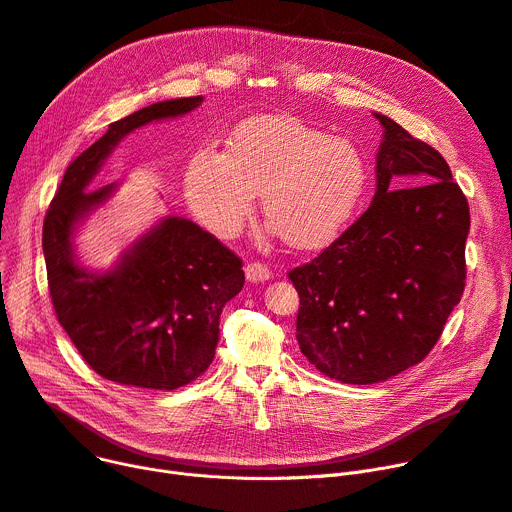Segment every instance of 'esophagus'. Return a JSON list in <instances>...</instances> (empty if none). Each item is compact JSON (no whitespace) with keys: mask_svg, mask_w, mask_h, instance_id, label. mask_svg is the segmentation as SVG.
Wrapping results in <instances>:
<instances>
[{"mask_svg":"<svg viewBox=\"0 0 512 512\" xmlns=\"http://www.w3.org/2000/svg\"><path fill=\"white\" fill-rule=\"evenodd\" d=\"M245 276H247L249 282H265V280L272 278V272H270V267H267L265 263L253 261V263L245 265Z\"/></svg>","mask_w":512,"mask_h":512,"instance_id":"34e87169","label":"esophagus"}]
</instances>
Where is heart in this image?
I'll list each match as a JSON object with an SVG mask.
<instances>
[{
    "mask_svg": "<svg viewBox=\"0 0 512 512\" xmlns=\"http://www.w3.org/2000/svg\"><path fill=\"white\" fill-rule=\"evenodd\" d=\"M365 186L367 164L353 141L290 116L238 124L224 153H195L184 174L188 205L215 236L234 238L261 193L267 222L294 249L332 242L353 220Z\"/></svg>",
    "mask_w": 512,
    "mask_h": 512,
    "instance_id": "1",
    "label": "heart"
}]
</instances>
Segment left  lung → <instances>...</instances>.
<instances>
[{
	"mask_svg": "<svg viewBox=\"0 0 512 512\" xmlns=\"http://www.w3.org/2000/svg\"><path fill=\"white\" fill-rule=\"evenodd\" d=\"M367 211L288 274L301 297L297 340L317 371L378 384L432 351L465 290L469 205L446 159L390 120Z\"/></svg>",
	"mask_w": 512,
	"mask_h": 512,
	"instance_id": "8db88e82",
	"label": "left lung"
}]
</instances>
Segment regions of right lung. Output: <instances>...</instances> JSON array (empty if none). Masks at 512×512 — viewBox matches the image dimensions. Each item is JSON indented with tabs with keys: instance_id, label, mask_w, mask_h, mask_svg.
Listing matches in <instances>:
<instances>
[{
	"instance_id": "obj_1",
	"label": "right lung",
	"mask_w": 512,
	"mask_h": 512,
	"mask_svg": "<svg viewBox=\"0 0 512 512\" xmlns=\"http://www.w3.org/2000/svg\"><path fill=\"white\" fill-rule=\"evenodd\" d=\"M203 97L143 107L114 124L68 166L43 222L47 284L60 326L101 378L145 390H176L211 365L220 313L245 284L242 261L195 222L168 215L107 272L80 265L74 232L118 182L89 184L116 145L149 122L178 118Z\"/></svg>"
}]
</instances>
